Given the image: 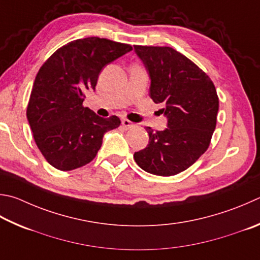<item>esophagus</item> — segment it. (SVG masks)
<instances>
[{"instance_id":"esophagus-1","label":"esophagus","mask_w":260,"mask_h":260,"mask_svg":"<svg viewBox=\"0 0 260 260\" xmlns=\"http://www.w3.org/2000/svg\"><path fill=\"white\" fill-rule=\"evenodd\" d=\"M121 124H122V127H124L125 129H131V128H133V127H135L134 122L129 121L128 119H122Z\"/></svg>"}]
</instances>
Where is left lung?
<instances>
[{
  "instance_id": "left-lung-1",
  "label": "left lung",
  "mask_w": 260,
  "mask_h": 260,
  "mask_svg": "<svg viewBox=\"0 0 260 260\" xmlns=\"http://www.w3.org/2000/svg\"><path fill=\"white\" fill-rule=\"evenodd\" d=\"M151 79L150 98L161 103L167 128L146 127L149 144L134 153L136 164L153 175L172 176L206 152L214 133L218 96L208 75L169 46L134 45Z\"/></svg>"
}]
</instances>
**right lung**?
Instances as JSON below:
<instances>
[{
  "mask_svg": "<svg viewBox=\"0 0 260 260\" xmlns=\"http://www.w3.org/2000/svg\"><path fill=\"white\" fill-rule=\"evenodd\" d=\"M133 50L100 37L70 42L56 50L36 75L27 107L35 143L51 166L73 171L91 162L117 116L102 118L83 106L85 92L95 89L108 63Z\"/></svg>",
  "mask_w": 260,
  "mask_h": 260,
  "instance_id": "add662e5",
  "label": "right lung"
}]
</instances>
